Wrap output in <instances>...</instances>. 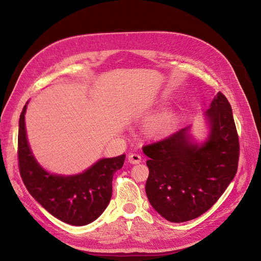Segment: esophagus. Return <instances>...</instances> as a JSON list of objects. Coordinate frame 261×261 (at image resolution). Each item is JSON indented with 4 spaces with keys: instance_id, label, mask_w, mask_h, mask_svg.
<instances>
[{
    "instance_id": "obj_1",
    "label": "esophagus",
    "mask_w": 261,
    "mask_h": 261,
    "mask_svg": "<svg viewBox=\"0 0 261 261\" xmlns=\"http://www.w3.org/2000/svg\"><path fill=\"white\" fill-rule=\"evenodd\" d=\"M128 161L130 164H140L142 161V158L140 154L136 153H129L128 155Z\"/></svg>"
}]
</instances>
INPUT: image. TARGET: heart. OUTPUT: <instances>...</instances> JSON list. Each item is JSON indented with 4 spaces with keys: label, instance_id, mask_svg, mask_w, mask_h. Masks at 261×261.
Masks as SVG:
<instances>
[{
    "label": "heart",
    "instance_id": "obj_1",
    "mask_svg": "<svg viewBox=\"0 0 261 261\" xmlns=\"http://www.w3.org/2000/svg\"><path fill=\"white\" fill-rule=\"evenodd\" d=\"M174 115L171 111L162 112L153 117L147 125V132L151 136H164L168 134L172 129Z\"/></svg>",
    "mask_w": 261,
    "mask_h": 261
}]
</instances>
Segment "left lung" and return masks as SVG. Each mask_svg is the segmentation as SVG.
<instances>
[{"label": "left lung", "instance_id": "obj_1", "mask_svg": "<svg viewBox=\"0 0 261 261\" xmlns=\"http://www.w3.org/2000/svg\"><path fill=\"white\" fill-rule=\"evenodd\" d=\"M205 116L211 131L200 146L186 127L143 147L149 158L145 187L148 200L170 222L193 220L207 212L237 172L239 138L230 105L221 92Z\"/></svg>", "mask_w": 261, "mask_h": 261}]
</instances>
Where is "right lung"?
I'll list each match as a JSON object with an SVG mask.
<instances>
[{"label": "right lung", "instance_id": "1", "mask_svg": "<svg viewBox=\"0 0 261 261\" xmlns=\"http://www.w3.org/2000/svg\"><path fill=\"white\" fill-rule=\"evenodd\" d=\"M24 106L19 120V170L30 194L54 217L76 226L96 220L107 208L112 197L114 173L125 162L122 154L101 159L92 167L76 175L51 174L41 167L34 158L25 130Z\"/></svg>", "mask_w": 261, "mask_h": 261}]
</instances>
